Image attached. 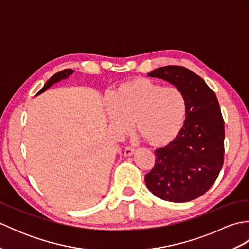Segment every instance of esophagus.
Here are the masks:
<instances>
[{"label":"esophagus","instance_id":"1","mask_svg":"<svg viewBox=\"0 0 249 249\" xmlns=\"http://www.w3.org/2000/svg\"><path fill=\"white\" fill-rule=\"evenodd\" d=\"M135 153V149L134 147H130V146H127L125 147L124 149V155L125 156H131Z\"/></svg>","mask_w":249,"mask_h":249}]
</instances>
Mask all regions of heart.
Wrapping results in <instances>:
<instances>
[{"mask_svg":"<svg viewBox=\"0 0 249 249\" xmlns=\"http://www.w3.org/2000/svg\"><path fill=\"white\" fill-rule=\"evenodd\" d=\"M105 107L115 131L127 134L135 122L137 133L154 147L172 143L187 114V102L181 89L143 77L119 83L111 97L106 98Z\"/></svg>","mask_w":249,"mask_h":249,"instance_id":"b5f03b06","label":"heart"}]
</instances>
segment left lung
I'll return each instance as SVG.
<instances>
[{
  "label": "left lung",
  "instance_id": "1",
  "mask_svg": "<svg viewBox=\"0 0 249 249\" xmlns=\"http://www.w3.org/2000/svg\"><path fill=\"white\" fill-rule=\"evenodd\" d=\"M147 75L181 89L187 114L178 138L155 151V166L144 177L146 187L160 199L187 202L212 187L224 165L225 122L219 103L203 79L188 68L169 65Z\"/></svg>",
  "mask_w": 249,
  "mask_h": 249
}]
</instances>
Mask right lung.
<instances>
[{"mask_svg":"<svg viewBox=\"0 0 249 249\" xmlns=\"http://www.w3.org/2000/svg\"><path fill=\"white\" fill-rule=\"evenodd\" d=\"M73 71H72V70H64V71H59V72H56L55 75L52 76V77L49 79V80L45 83V86L43 87V89H41L40 91L35 95V96H37V95H39V94H41V93H44L47 89H49V88L52 86V84L57 83V82H60L61 80H64V79L68 78L71 75H72Z\"/></svg>","mask_w":249,"mask_h":249,"instance_id":"add662e5","label":"right lung"}]
</instances>
